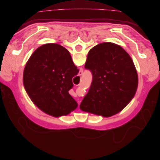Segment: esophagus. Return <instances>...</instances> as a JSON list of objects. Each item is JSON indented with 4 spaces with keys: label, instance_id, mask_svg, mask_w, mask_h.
<instances>
[{
    "label": "esophagus",
    "instance_id": "1",
    "mask_svg": "<svg viewBox=\"0 0 160 160\" xmlns=\"http://www.w3.org/2000/svg\"><path fill=\"white\" fill-rule=\"evenodd\" d=\"M82 74H83V71H80L79 72V76H81V75H82ZM78 103H79H79H80L79 101L78 102Z\"/></svg>",
    "mask_w": 160,
    "mask_h": 160
}]
</instances>
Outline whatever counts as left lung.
I'll return each mask as SVG.
<instances>
[{"mask_svg": "<svg viewBox=\"0 0 160 160\" xmlns=\"http://www.w3.org/2000/svg\"><path fill=\"white\" fill-rule=\"evenodd\" d=\"M85 68L93 75L80 105L86 112L110 117L122 111L136 92L138 77L132 58L122 47L103 42L89 51Z\"/></svg>", "mask_w": 160, "mask_h": 160, "instance_id": "8db88e82", "label": "left lung"}]
</instances>
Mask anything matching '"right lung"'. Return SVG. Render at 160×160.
I'll return each instance as SVG.
<instances>
[{
  "label": "right lung",
  "instance_id": "right-lung-1",
  "mask_svg": "<svg viewBox=\"0 0 160 160\" xmlns=\"http://www.w3.org/2000/svg\"><path fill=\"white\" fill-rule=\"evenodd\" d=\"M79 69L68 50L55 43L38 47L27 61L23 72V84L32 102L43 112L59 117L77 108L69 95L72 77Z\"/></svg>",
  "mask_w": 160,
  "mask_h": 160
}]
</instances>
